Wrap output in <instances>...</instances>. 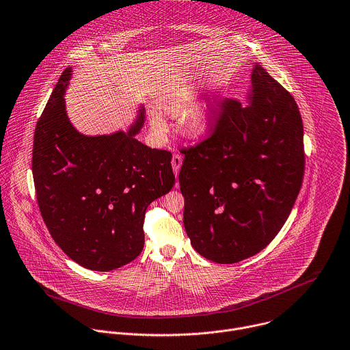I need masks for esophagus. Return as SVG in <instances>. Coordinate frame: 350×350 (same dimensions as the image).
Listing matches in <instances>:
<instances>
[{
  "label": "esophagus",
  "instance_id": "esophagus-1",
  "mask_svg": "<svg viewBox=\"0 0 350 350\" xmlns=\"http://www.w3.org/2000/svg\"><path fill=\"white\" fill-rule=\"evenodd\" d=\"M181 165H183V158H181V155L174 154V155H173V158H172V167H173V172H174L176 177H177V176H178V173H180Z\"/></svg>",
  "mask_w": 350,
  "mask_h": 350
}]
</instances>
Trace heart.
I'll return each mask as SVG.
<instances>
[{
	"instance_id": "b5f03b06",
	"label": "heart",
	"mask_w": 350,
	"mask_h": 350,
	"mask_svg": "<svg viewBox=\"0 0 350 350\" xmlns=\"http://www.w3.org/2000/svg\"><path fill=\"white\" fill-rule=\"evenodd\" d=\"M198 96L199 90L195 84L178 83L165 91L157 102V109L169 117L180 118L193 107ZM150 121L154 128H163V121L158 116L152 114ZM218 121L219 106L215 102H202L185 117L183 122V133L193 140L204 139L215 131Z\"/></svg>"
}]
</instances>
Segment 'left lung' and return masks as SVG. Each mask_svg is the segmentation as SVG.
<instances>
[{
  "instance_id": "left-lung-1",
  "label": "left lung",
  "mask_w": 350,
  "mask_h": 350,
  "mask_svg": "<svg viewBox=\"0 0 350 350\" xmlns=\"http://www.w3.org/2000/svg\"><path fill=\"white\" fill-rule=\"evenodd\" d=\"M245 100L224 103L213 136L184 152L178 176L191 244L221 265L251 258L273 241L304 174L299 107L258 62Z\"/></svg>"
}]
</instances>
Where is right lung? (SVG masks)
I'll list each match as a JSON object with an SVG mask.
<instances>
[{
	"mask_svg": "<svg viewBox=\"0 0 350 350\" xmlns=\"http://www.w3.org/2000/svg\"><path fill=\"white\" fill-rule=\"evenodd\" d=\"M69 65L36 124L32 176L42 218L55 244L77 265L116 270L144 245V213L174 185L172 154L136 139L142 103L126 131L84 135L70 122L65 92Z\"/></svg>",
	"mask_w": 350,
	"mask_h": 350,
	"instance_id": "obj_1",
	"label": "right lung"
}]
</instances>
